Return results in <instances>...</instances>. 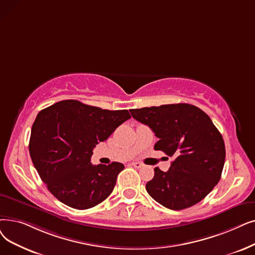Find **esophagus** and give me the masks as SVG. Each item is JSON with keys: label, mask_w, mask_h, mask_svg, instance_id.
<instances>
[{"label": "esophagus", "mask_w": 255, "mask_h": 255, "mask_svg": "<svg viewBox=\"0 0 255 255\" xmlns=\"http://www.w3.org/2000/svg\"><path fill=\"white\" fill-rule=\"evenodd\" d=\"M131 165H133L134 168L136 169H140L142 167V164L140 162H137V161H134V162H131Z\"/></svg>", "instance_id": "obj_1"}]
</instances>
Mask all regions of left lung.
Masks as SVG:
<instances>
[{
	"mask_svg": "<svg viewBox=\"0 0 255 255\" xmlns=\"http://www.w3.org/2000/svg\"><path fill=\"white\" fill-rule=\"evenodd\" d=\"M159 140L154 149L175 157L168 172L154 169L148 194L162 206L181 210L200 202L217 185L225 162V143L210 118L179 103L130 109Z\"/></svg>",
	"mask_w": 255,
	"mask_h": 255,
	"instance_id": "obj_1",
	"label": "left lung"
}]
</instances>
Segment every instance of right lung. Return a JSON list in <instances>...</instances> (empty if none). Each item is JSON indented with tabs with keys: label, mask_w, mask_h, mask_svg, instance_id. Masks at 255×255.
Here are the masks:
<instances>
[{
	"label": "right lung",
	"mask_w": 255,
	"mask_h": 255,
	"mask_svg": "<svg viewBox=\"0 0 255 255\" xmlns=\"http://www.w3.org/2000/svg\"><path fill=\"white\" fill-rule=\"evenodd\" d=\"M128 110H107L63 100L38 113L29 151L41 180L54 197L76 209H87L112 194L124 164L94 165L93 149L125 121Z\"/></svg>",
	"instance_id": "add662e5"
}]
</instances>
